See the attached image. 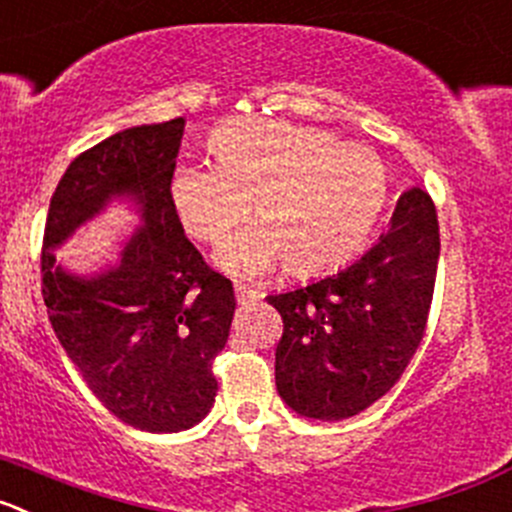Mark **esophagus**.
I'll return each mask as SVG.
<instances>
[{
	"label": "esophagus",
	"mask_w": 512,
	"mask_h": 512,
	"mask_svg": "<svg viewBox=\"0 0 512 512\" xmlns=\"http://www.w3.org/2000/svg\"><path fill=\"white\" fill-rule=\"evenodd\" d=\"M234 295H237V300H240L242 305L255 303V300H260V290L247 288V285H234Z\"/></svg>",
	"instance_id": "1"
}]
</instances>
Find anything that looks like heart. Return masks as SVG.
Instances as JSON below:
<instances>
[{"mask_svg":"<svg viewBox=\"0 0 512 512\" xmlns=\"http://www.w3.org/2000/svg\"><path fill=\"white\" fill-rule=\"evenodd\" d=\"M209 146L214 164L176 166L169 197L181 227L207 245L227 240L252 207L257 217L217 255L242 278L283 260L298 275L343 265L386 207L384 161L321 128L234 118L214 128Z\"/></svg>","mask_w":512,"mask_h":512,"instance_id":"heart-1","label":"heart"}]
</instances>
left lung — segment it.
I'll list each match as a JSON object with an SVG mask.
<instances>
[{
  "mask_svg": "<svg viewBox=\"0 0 512 512\" xmlns=\"http://www.w3.org/2000/svg\"><path fill=\"white\" fill-rule=\"evenodd\" d=\"M439 260L437 209L412 186L364 257L305 288L267 295L283 315L278 394L300 417L338 422L401 379L427 328Z\"/></svg>",
  "mask_w": 512,
  "mask_h": 512,
  "instance_id": "1",
  "label": "left lung"
}]
</instances>
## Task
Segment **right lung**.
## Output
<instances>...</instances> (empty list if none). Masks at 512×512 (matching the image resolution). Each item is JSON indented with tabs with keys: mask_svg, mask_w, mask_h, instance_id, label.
Wrapping results in <instances>:
<instances>
[{
	"mask_svg": "<svg viewBox=\"0 0 512 512\" xmlns=\"http://www.w3.org/2000/svg\"><path fill=\"white\" fill-rule=\"evenodd\" d=\"M181 136L184 118H174L83 151L52 194L42 240V298L57 341L103 407L143 432H181L207 417L212 361L237 305L171 204ZM116 196L133 198L144 222L119 265L90 279L57 266L54 247Z\"/></svg>",
	"mask_w": 512,
	"mask_h": 512,
	"instance_id": "obj_1",
	"label": "right lung"
}]
</instances>
